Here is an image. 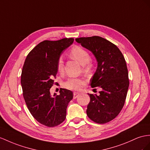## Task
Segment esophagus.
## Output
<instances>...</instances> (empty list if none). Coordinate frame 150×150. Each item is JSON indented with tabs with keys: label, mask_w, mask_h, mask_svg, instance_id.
<instances>
[{
	"label": "esophagus",
	"mask_w": 150,
	"mask_h": 150,
	"mask_svg": "<svg viewBox=\"0 0 150 150\" xmlns=\"http://www.w3.org/2000/svg\"><path fill=\"white\" fill-rule=\"evenodd\" d=\"M79 95H80V93H78V92H74V98L76 99V98L79 96Z\"/></svg>",
	"instance_id": "esophagus-1"
}]
</instances>
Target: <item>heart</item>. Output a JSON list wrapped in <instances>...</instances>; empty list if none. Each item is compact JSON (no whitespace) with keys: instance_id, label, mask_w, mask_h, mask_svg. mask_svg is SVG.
<instances>
[{"instance_id":"obj_1","label":"heart","mask_w":150,"mask_h":150,"mask_svg":"<svg viewBox=\"0 0 150 150\" xmlns=\"http://www.w3.org/2000/svg\"><path fill=\"white\" fill-rule=\"evenodd\" d=\"M71 58L77 61L82 65L83 70L86 72L89 71L92 64L90 62L91 56L89 53L86 50L80 46H75L72 47L70 51ZM64 69V63L62 59H59L57 63V70L59 72H62ZM85 82L83 79L80 78H70L64 82V87L71 90H79L84 85Z\"/></svg>"}]
</instances>
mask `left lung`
<instances>
[{
  "instance_id": "obj_1",
  "label": "left lung",
  "mask_w": 150,
  "mask_h": 150,
  "mask_svg": "<svg viewBox=\"0 0 150 150\" xmlns=\"http://www.w3.org/2000/svg\"><path fill=\"white\" fill-rule=\"evenodd\" d=\"M75 40L93 52L98 62L91 86L101 91L99 95L88 94L91 100L87 116L98 124L109 122L121 112L127 94L129 80L124 57L117 45L101 37H80Z\"/></svg>"
}]
</instances>
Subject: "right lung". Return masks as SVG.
Segmentation results:
<instances>
[{
    "label": "right lung",
    "mask_w": 150,
    "mask_h": 150,
    "mask_svg": "<svg viewBox=\"0 0 150 150\" xmlns=\"http://www.w3.org/2000/svg\"><path fill=\"white\" fill-rule=\"evenodd\" d=\"M74 41V38H64L41 42L28 53L23 67L21 83L27 108L37 121L49 127L65 120L68 105L74 96L72 91L62 88L59 95L50 93L61 54Z\"/></svg>",
    "instance_id": "right-lung-1"
}]
</instances>
